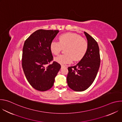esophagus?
<instances>
[{"instance_id": "1", "label": "esophagus", "mask_w": 122, "mask_h": 122, "mask_svg": "<svg viewBox=\"0 0 122 122\" xmlns=\"http://www.w3.org/2000/svg\"><path fill=\"white\" fill-rule=\"evenodd\" d=\"M64 67H66V66H64V65H61V68H64Z\"/></svg>"}]
</instances>
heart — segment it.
Here are the masks:
<instances>
[{
    "label": "heart",
    "mask_w": 122,
    "mask_h": 122,
    "mask_svg": "<svg viewBox=\"0 0 122 122\" xmlns=\"http://www.w3.org/2000/svg\"><path fill=\"white\" fill-rule=\"evenodd\" d=\"M59 42L53 41L50 46L51 52L54 55H58L63 49H65L64 55L55 58L57 63L65 65L71 63L73 60L78 61L81 60L86 55L88 49V43L79 35L67 33L59 37Z\"/></svg>",
    "instance_id": "obj_1"
}]
</instances>
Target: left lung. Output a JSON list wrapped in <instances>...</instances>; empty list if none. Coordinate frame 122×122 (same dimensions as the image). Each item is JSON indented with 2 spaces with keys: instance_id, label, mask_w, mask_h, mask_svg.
Wrapping results in <instances>:
<instances>
[{
  "instance_id": "left-lung-1",
  "label": "left lung",
  "mask_w": 122,
  "mask_h": 122,
  "mask_svg": "<svg viewBox=\"0 0 122 122\" xmlns=\"http://www.w3.org/2000/svg\"><path fill=\"white\" fill-rule=\"evenodd\" d=\"M88 43L87 51L75 66L68 67L66 81L69 87L75 91H83L94 82L100 66L99 49L96 40L84 32Z\"/></svg>"
}]
</instances>
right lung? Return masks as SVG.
I'll return each instance as SVG.
<instances>
[{
  "instance_id": "1",
  "label": "right lung",
  "mask_w": 122,
  "mask_h": 122,
  "mask_svg": "<svg viewBox=\"0 0 122 122\" xmlns=\"http://www.w3.org/2000/svg\"><path fill=\"white\" fill-rule=\"evenodd\" d=\"M59 30L39 29L25 41L23 49L22 67L29 84L37 90L45 91L53 86L61 65L54 61L51 43Z\"/></svg>"
}]
</instances>
